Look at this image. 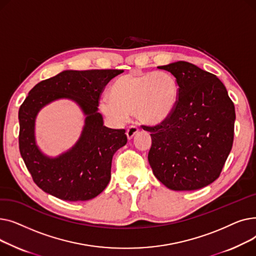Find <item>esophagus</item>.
<instances>
[{
	"label": "esophagus",
	"instance_id": "obj_1",
	"mask_svg": "<svg viewBox=\"0 0 256 256\" xmlns=\"http://www.w3.org/2000/svg\"><path fill=\"white\" fill-rule=\"evenodd\" d=\"M138 130H139V128H138L137 126H128V128L126 130V136H128V140L132 139V137L136 135V134L138 132Z\"/></svg>",
	"mask_w": 256,
	"mask_h": 256
}]
</instances>
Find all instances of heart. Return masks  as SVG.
<instances>
[{
  "label": "heart",
  "instance_id": "obj_1",
  "mask_svg": "<svg viewBox=\"0 0 256 256\" xmlns=\"http://www.w3.org/2000/svg\"><path fill=\"white\" fill-rule=\"evenodd\" d=\"M178 96L176 80L167 72H130L110 88V98L100 102V111L115 124L135 114L146 124H156L172 112Z\"/></svg>",
  "mask_w": 256,
  "mask_h": 256
}]
</instances>
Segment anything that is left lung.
<instances>
[{"label": "left lung", "mask_w": 256, "mask_h": 256, "mask_svg": "<svg viewBox=\"0 0 256 256\" xmlns=\"http://www.w3.org/2000/svg\"><path fill=\"white\" fill-rule=\"evenodd\" d=\"M158 68L176 78L178 96L170 115L150 132L148 162L154 176L174 191H192L216 180L230 154L234 104L221 80L198 66L178 61Z\"/></svg>", "instance_id": "left-lung-1"}]
</instances>
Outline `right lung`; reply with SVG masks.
<instances>
[{
  "mask_svg": "<svg viewBox=\"0 0 256 256\" xmlns=\"http://www.w3.org/2000/svg\"><path fill=\"white\" fill-rule=\"evenodd\" d=\"M121 70H64L35 85L18 111L20 152L34 182L46 193L66 201L96 197L111 178L114 154L126 144L124 130L104 126L98 112L100 94ZM60 98L76 101L86 114L82 134L68 152L57 158L44 155L34 140V120L48 103Z\"/></svg>",
  "mask_w": 256,
  "mask_h": 256,
  "instance_id": "add662e5",
  "label": "right lung"
}]
</instances>
